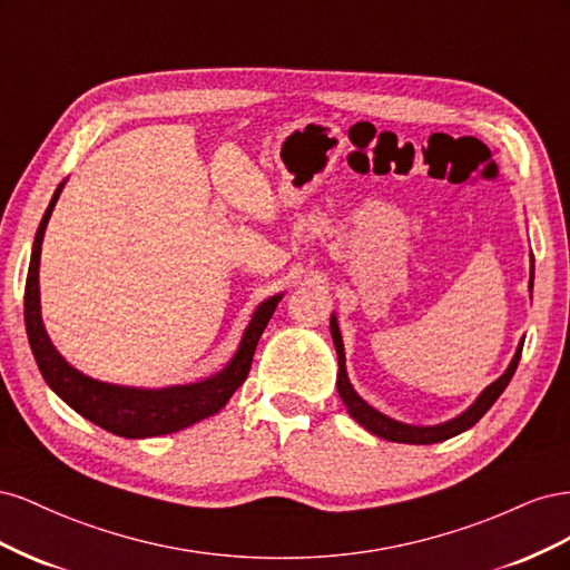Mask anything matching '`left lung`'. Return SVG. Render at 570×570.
Returning <instances> with one entry per match:
<instances>
[{
    "mask_svg": "<svg viewBox=\"0 0 570 570\" xmlns=\"http://www.w3.org/2000/svg\"><path fill=\"white\" fill-rule=\"evenodd\" d=\"M530 287H532V278H530ZM331 333H333V342H335V350H337V361H340V373H337V392L342 396V402L347 404L350 416L358 423L364 425L368 433L383 438L387 442H406V444H435V442H444L450 440L463 430L473 428L485 413L490 411V406L499 400V394L507 390V385L511 383V377L519 368V361H521V352H523V342L519 344V350H515L511 364L507 368V373L494 381L485 392H482L475 404L463 411L461 416H456L450 423H442V425H433V428H416V425H406L400 421H392L387 416H383L381 411H375L373 406H368L361 396L354 392V387L350 385V377H347V368H344V347H342V335H340V327L335 316L331 318Z\"/></svg>",
    "mask_w": 570,
    "mask_h": 570,
    "instance_id": "obj_1",
    "label": "left lung"
}]
</instances>
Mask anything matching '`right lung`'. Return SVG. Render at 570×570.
Wrapping results in <instances>:
<instances>
[{
	"label": "right lung",
	"instance_id": "add662e5",
	"mask_svg": "<svg viewBox=\"0 0 570 570\" xmlns=\"http://www.w3.org/2000/svg\"><path fill=\"white\" fill-rule=\"evenodd\" d=\"M63 183L57 187L55 197H51L47 212L40 220V228L36 233V243H32V256L28 266L26 278V331L32 356L38 361V368L47 385L55 390L61 400L78 411L80 416L92 421L95 425L109 430L118 438H157L178 433V430L193 425L202 419L214 416L216 411L226 406L233 392L247 381L254 350L262 337L264 327L268 325L275 306L281 302V295L266 299L256 308V314L245 331L239 350L233 356L230 364L216 373L209 381H202L195 385H178L166 390H137V387H120L92 381V377L82 375L73 366H68L61 354L51 347V342L45 333L42 316H40V252H42V237L51 209L61 195Z\"/></svg>",
	"mask_w": 570,
	"mask_h": 570
}]
</instances>
